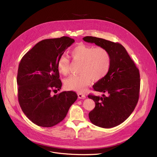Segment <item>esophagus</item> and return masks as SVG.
<instances>
[{
	"label": "esophagus",
	"instance_id": "1",
	"mask_svg": "<svg viewBox=\"0 0 157 157\" xmlns=\"http://www.w3.org/2000/svg\"><path fill=\"white\" fill-rule=\"evenodd\" d=\"M78 97H79V98H82V99H84V98H86L85 95V94H81V93L78 94Z\"/></svg>",
	"mask_w": 157,
	"mask_h": 157
}]
</instances>
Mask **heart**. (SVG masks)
I'll return each mask as SVG.
<instances>
[{
    "label": "heart",
    "mask_w": 157,
    "mask_h": 157,
    "mask_svg": "<svg viewBox=\"0 0 157 157\" xmlns=\"http://www.w3.org/2000/svg\"><path fill=\"white\" fill-rule=\"evenodd\" d=\"M71 56L74 62H81L79 75L72 76L65 80L67 90L83 92L90 84L92 79L97 81L102 79L108 74L111 65V56L106 49L95 48L80 44L71 51ZM70 60L67 56L61 55L57 62V69L63 75L69 71Z\"/></svg>",
    "instance_id": "heart-1"
}]
</instances>
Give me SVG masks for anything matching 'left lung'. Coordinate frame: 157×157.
<instances>
[{
    "instance_id": "obj_1",
    "label": "left lung",
    "mask_w": 157,
    "mask_h": 157,
    "mask_svg": "<svg viewBox=\"0 0 157 157\" xmlns=\"http://www.w3.org/2000/svg\"><path fill=\"white\" fill-rule=\"evenodd\" d=\"M83 39L106 49L111 56L108 74L93 86L95 91L108 95L101 97L88 95L95 103V108L88 116L90 121L96 126L105 128L114 127L129 117L138 102L139 71L121 44L92 36H86Z\"/></svg>"
}]
</instances>
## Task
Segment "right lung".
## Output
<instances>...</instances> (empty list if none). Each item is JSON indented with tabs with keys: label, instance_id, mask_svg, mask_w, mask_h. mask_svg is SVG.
Instances as JSON below:
<instances>
[{
	"label": "right lung",
	"instance_id": "add662e5",
	"mask_svg": "<svg viewBox=\"0 0 157 157\" xmlns=\"http://www.w3.org/2000/svg\"><path fill=\"white\" fill-rule=\"evenodd\" d=\"M74 40L69 37L48 39L40 41L25 55L20 62L17 84L21 108L36 125L52 127L62 121L71 105L78 98L72 91L60 90L57 62Z\"/></svg>",
	"mask_w": 157,
	"mask_h": 157
}]
</instances>
